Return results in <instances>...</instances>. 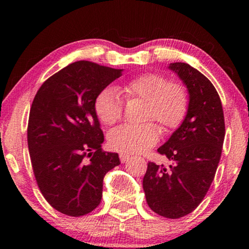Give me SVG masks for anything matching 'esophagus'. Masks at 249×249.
<instances>
[{"instance_id":"esophagus-1","label":"esophagus","mask_w":249,"mask_h":249,"mask_svg":"<svg viewBox=\"0 0 249 249\" xmlns=\"http://www.w3.org/2000/svg\"><path fill=\"white\" fill-rule=\"evenodd\" d=\"M129 159H130V156H129L128 154H125V153H121V154H120V161H121L122 163L127 162Z\"/></svg>"}]
</instances>
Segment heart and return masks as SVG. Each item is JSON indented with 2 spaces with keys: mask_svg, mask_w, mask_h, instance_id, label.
<instances>
[{
  "mask_svg": "<svg viewBox=\"0 0 249 249\" xmlns=\"http://www.w3.org/2000/svg\"><path fill=\"white\" fill-rule=\"evenodd\" d=\"M122 91L128 100L142 98L145 120H156L164 130L178 128L188 110V94L181 84L169 81L161 73H144L128 80ZM95 112L104 124L118 122L124 113V102L114 87H105L95 98ZM160 130L154 122L124 124L108 134V144L115 151L139 154L159 141Z\"/></svg>",
  "mask_w": 249,
  "mask_h": 249,
  "instance_id": "obj_1",
  "label": "heart"
}]
</instances>
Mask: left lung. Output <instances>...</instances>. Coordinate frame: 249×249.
Wrapping results in <instances>:
<instances>
[{
  "label": "left lung",
  "mask_w": 249,
  "mask_h": 249,
  "mask_svg": "<svg viewBox=\"0 0 249 249\" xmlns=\"http://www.w3.org/2000/svg\"><path fill=\"white\" fill-rule=\"evenodd\" d=\"M189 94L182 124L158 149L172 164L148 162L142 179L146 202L168 219L192 213L209 192L219 165L226 135L223 108L213 84L195 68L170 63Z\"/></svg>",
  "instance_id": "8db88e82"
}]
</instances>
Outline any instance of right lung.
<instances>
[{"mask_svg": "<svg viewBox=\"0 0 249 249\" xmlns=\"http://www.w3.org/2000/svg\"><path fill=\"white\" fill-rule=\"evenodd\" d=\"M122 74L89 61H77L54 73L30 107L27 139L40 193L53 209L86 215L100 205L103 179L120 164L104 142L94 103L98 93Z\"/></svg>", "mask_w": 249, "mask_h": 249, "instance_id": "add662e5", "label": "right lung"}]
</instances>
